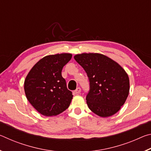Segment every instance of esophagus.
Listing matches in <instances>:
<instances>
[{"instance_id":"esophagus-1","label":"esophagus","mask_w":151,"mask_h":151,"mask_svg":"<svg viewBox=\"0 0 151 151\" xmlns=\"http://www.w3.org/2000/svg\"><path fill=\"white\" fill-rule=\"evenodd\" d=\"M81 88H79V87L76 88V89L75 91V93L76 94H79L81 93Z\"/></svg>"}]
</instances>
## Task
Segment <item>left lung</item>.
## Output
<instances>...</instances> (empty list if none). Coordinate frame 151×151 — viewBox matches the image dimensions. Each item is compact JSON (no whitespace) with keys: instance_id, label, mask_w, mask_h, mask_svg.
<instances>
[{"instance_id":"1","label":"left lung","mask_w":151,"mask_h":151,"mask_svg":"<svg viewBox=\"0 0 151 151\" xmlns=\"http://www.w3.org/2000/svg\"><path fill=\"white\" fill-rule=\"evenodd\" d=\"M87 74L90 91L86 96L89 109L101 117L116 114L129 93L128 74L116 61L100 53H81L74 57Z\"/></svg>"}]
</instances>
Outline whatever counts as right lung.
I'll list each match as a JSON object with an SVG mask.
<instances>
[{
    "mask_svg": "<svg viewBox=\"0 0 151 151\" xmlns=\"http://www.w3.org/2000/svg\"><path fill=\"white\" fill-rule=\"evenodd\" d=\"M71 58L70 53L46 56L26 76L24 89L27 100L42 115H58L70 105L73 96L61 72Z\"/></svg>",
    "mask_w": 151,
    "mask_h": 151,
    "instance_id": "add662e5",
    "label": "right lung"
}]
</instances>
